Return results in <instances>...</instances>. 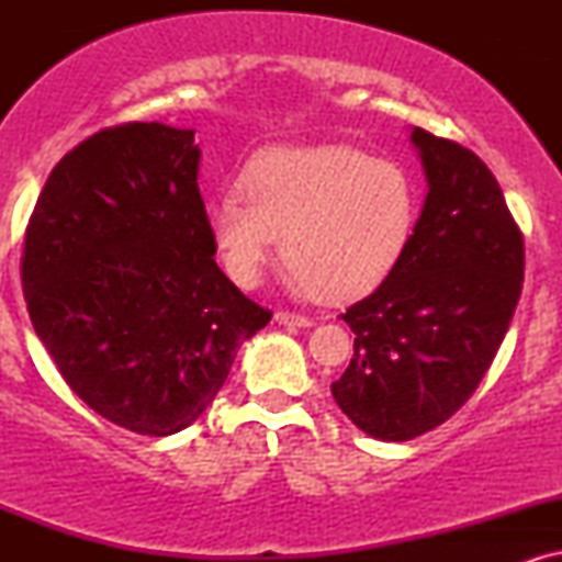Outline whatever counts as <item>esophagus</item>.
Returning a JSON list of instances; mask_svg holds the SVG:
<instances>
[{
  "label": "esophagus",
  "instance_id": "1",
  "mask_svg": "<svg viewBox=\"0 0 562 562\" xmlns=\"http://www.w3.org/2000/svg\"><path fill=\"white\" fill-rule=\"evenodd\" d=\"M274 322L285 327H312V319L303 317V314H290V312H277Z\"/></svg>",
  "mask_w": 562,
  "mask_h": 562
}]
</instances>
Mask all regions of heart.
I'll return each mask as SVG.
<instances>
[{"instance_id":"heart-1","label":"heart","mask_w":562,"mask_h":562,"mask_svg":"<svg viewBox=\"0 0 562 562\" xmlns=\"http://www.w3.org/2000/svg\"><path fill=\"white\" fill-rule=\"evenodd\" d=\"M243 194L205 203L224 269L259 285L282 245L290 288L325 299L370 293L398 267L415 235L420 187L393 158L359 147H274L245 166Z\"/></svg>"}]
</instances>
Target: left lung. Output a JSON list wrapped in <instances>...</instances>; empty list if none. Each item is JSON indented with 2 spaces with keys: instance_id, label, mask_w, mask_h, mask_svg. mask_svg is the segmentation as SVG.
Returning a JSON list of instances; mask_svg holds the SVG:
<instances>
[{
  "instance_id": "1",
  "label": "left lung",
  "mask_w": 562,
  "mask_h": 562,
  "mask_svg": "<svg viewBox=\"0 0 562 562\" xmlns=\"http://www.w3.org/2000/svg\"><path fill=\"white\" fill-rule=\"evenodd\" d=\"M428 195L398 267L340 314L353 359L333 396L380 441L449 420L492 367L524 288V235L486 164L412 128Z\"/></svg>"
}]
</instances>
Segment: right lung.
Segmentation results:
<instances>
[{
	"mask_svg": "<svg viewBox=\"0 0 562 562\" xmlns=\"http://www.w3.org/2000/svg\"><path fill=\"white\" fill-rule=\"evenodd\" d=\"M195 128L124 124L49 173L23 245L31 325L70 391L142 436L209 409L272 312L216 267Z\"/></svg>",
	"mask_w": 562,
	"mask_h": 562,
	"instance_id": "1",
	"label": "right lung"
}]
</instances>
